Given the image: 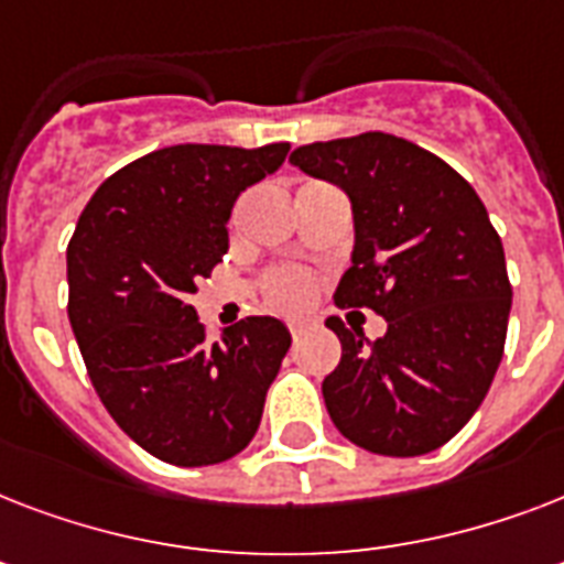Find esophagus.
Here are the masks:
<instances>
[{
	"mask_svg": "<svg viewBox=\"0 0 564 564\" xmlns=\"http://www.w3.org/2000/svg\"><path fill=\"white\" fill-rule=\"evenodd\" d=\"M310 327H313V322H310V318H299V322H290V334L299 339V336L304 334V330H310Z\"/></svg>",
	"mask_w": 564,
	"mask_h": 564,
	"instance_id": "34e87169",
	"label": "esophagus"
}]
</instances>
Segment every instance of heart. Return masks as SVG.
I'll return each mask as SVG.
<instances>
[{"label":"heart","instance_id":"b5f03b06","mask_svg":"<svg viewBox=\"0 0 564 564\" xmlns=\"http://www.w3.org/2000/svg\"><path fill=\"white\" fill-rule=\"evenodd\" d=\"M265 299L272 301L278 310H304L313 299V281L310 274L299 272V269H281L265 278Z\"/></svg>","mask_w":564,"mask_h":564}]
</instances>
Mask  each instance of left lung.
I'll use <instances>...</instances> for the list:
<instances>
[{"mask_svg": "<svg viewBox=\"0 0 564 564\" xmlns=\"http://www.w3.org/2000/svg\"><path fill=\"white\" fill-rule=\"evenodd\" d=\"M290 163L351 198L336 307H369L389 325L369 343L327 318L343 343L322 383L327 412L371 454H430L468 424L503 357L512 286L498 230L459 172L401 137L310 143Z\"/></svg>", "mask_w": 564, "mask_h": 564, "instance_id": "1", "label": "left lung"}]
</instances>
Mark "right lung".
<instances>
[{
  "instance_id": "obj_1",
  "label": "right lung",
  "mask_w": 564,
  "mask_h": 564,
  "mask_svg": "<svg viewBox=\"0 0 564 564\" xmlns=\"http://www.w3.org/2000/svg\"><path fill=\"white\" fill-rule=\"evenodd\" d=\"M260 149L170 145L113 172L66 248L69 325L119 427L181 468L225 463L254 438L292 336L248 316L207 343L189 295L228 251L239 193L286 161Z\"/></svg>"
}]
</instances>
